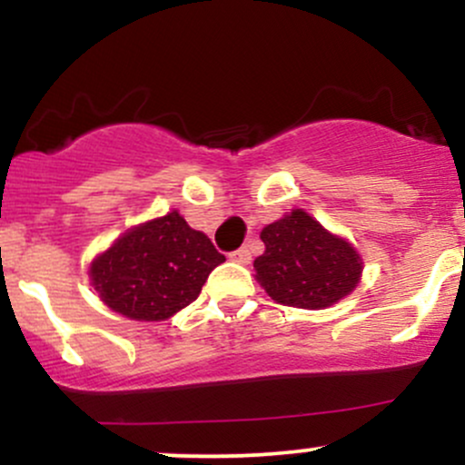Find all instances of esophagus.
I'll return each instance as SVG.
<instances>
[{
	"label": "esophagus",
	"mask_w": 465,
	"mask_h": 465,
	"mask_svg": "<svg viewBox=\"0 0 465 465\" xmlns=\"http://www.w3.org/2000/svg\"><path fill=\"white\" fill-rule=\"evenodd\" d=\"M229 260H232V262H238V264H249L251 262V249L244 244V247L232 251V253H229Z\"/></svg>",
	"instance_id": "1"
}]
</instances>
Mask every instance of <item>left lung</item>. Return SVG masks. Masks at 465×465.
Wrapping results in <instances>:
<instances>
[{
  "mask_svg": "<svg viewBox=\"0 0 465 465\" xmlns=\"http://www.w3.org/2000/svg\"><path fill=\"white\" fill-rule=\"evenodd\" d=\"M260 238L266 249L253 262L255 277L277 303L319 311L359 284L362 262L354 247L303 210L266 225Z\"/></svg>",
  "mask_w": 465,
  "mask_h": 465,
  "instance_id": "1",
  "label": "left lung"
}]
</instances>
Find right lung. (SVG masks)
Instances as JSON below:
<instances>
[{
	"mask_svg": "<svg viewBox=\"0 0 465 465\" xmlns=\"http://www.w3.org/2000/svg\"><path fill=\"white\" fill-rule=\"evenodd\" d=\"M225 255L179 212L133 227L92 262L89 275L111 311L137 322H163L199 297Z\"/></svg>",
	"mask_w": 465,
	"mask_h": 465,
	"instance_id": "right-lung-1",
	"label": "right lung"
}]
</instances>
